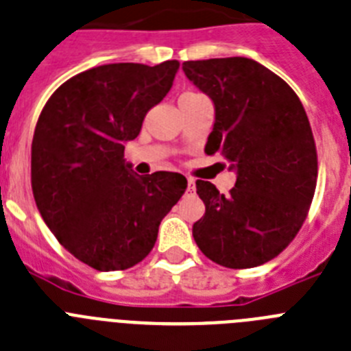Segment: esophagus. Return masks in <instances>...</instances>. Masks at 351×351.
<instances>
[{"label":"esophagus","mask_w":351,"mask_h":351,"mask_svg":"<svg viewBox=\"0 0 351 351\" xmlns=\"http://www.w3.org/2000/svg\"><path fill=\"white\" fill-rule=\"evenodd\" d=\"M188 191H195V181L191 178H188Z\"/></svg>","instance_id":"esophagus-1"}]
</instances>
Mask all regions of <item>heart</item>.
Masks as SVG:
<instances>
[{
	"mask_svg": "<svg viewBox=\"0 0 351 351\" xmlns=\"http://www.w3.org/2000/svg\"><path fill=\"white\" fill-rule=\"evenodd\" d=\"M191 94H193V92H186V94H182V95H191Z\"/></svg>",
	"mask_w": 351,
	"mask_h": 351,
	"instance_id": "1",
	"label": "heart"
}]
</instances>
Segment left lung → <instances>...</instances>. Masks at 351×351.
<instances>
[{
    "instance_id": "obj_1",
    "label": "left lung",
    "mask_w": 351,
    "mask_h": 351,
    "mask_svg": "<svg viewBox=\"0 0 351 351\" xmlns=\"http://www.w3.org/2000/svg\"><path fill=\"white\" fill-rule=\"evenodd\" d=\"M182 71L215 103L206 152L238 173L229 195L197 181L206 206L193 223L197 247L226 268L265 265L295 239L313 202L318 154L307 113L295 90L256 60H191Z\"/></svg>"
}]
</instances>
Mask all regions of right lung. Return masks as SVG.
<instances>
[{"mask_svg":"<svg viewBox=\"0 0 351 351\" xmlns=\"http://www.w3.org/2000/svg\"><path fill=\"white\" fill-rule=\"evenodd\" d=\"M178 69V60L88 69L42 108L32 142L35 204L60 245L90 268L117 271L145 259L186 190L181 173L140 178L124 160V143L138 136Z\"/></svg>","mask_w":351,"mask_h":351,"instance_id":"1","label":"right lung"}]
</instances>
